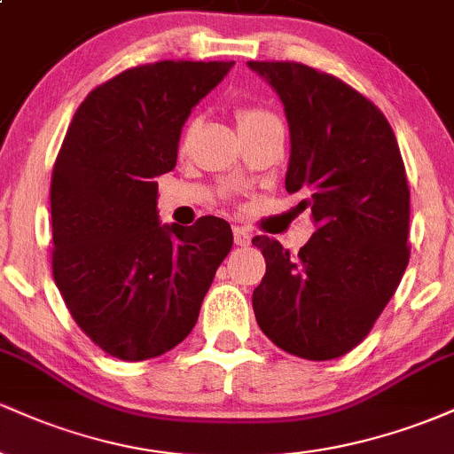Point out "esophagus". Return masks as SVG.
<instances>
[{
    "mask_svg": "<svg viewBox=\"0 0 454 454\" xmlns=\"http://www.w3.org/2000/svg\"><path fill=\"white\" fill-rule=\"evenodd\" d=\"M234 234V243L239 245V247H247V245H252V234H249L245 228H234L232 231Z\"/></svg>",
    "mask_w": 454,
    "mask_h": 454,
    "instance_id": "obj_1",
    "label": "esophagus"
}]
</instances>
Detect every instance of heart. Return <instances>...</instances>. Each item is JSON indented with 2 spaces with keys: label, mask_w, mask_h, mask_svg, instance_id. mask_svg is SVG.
Returning <instances> with one entry per match:
<instances>
[{
  "label": "heart",
  "mask_w": 454,
  "mask_h": 454,
  "mask_svg": "<svg viewBox=\"0 0 454 454\" xmlns=\"http://www.w3.org/2000/svg\"><path fill=\"white\" fill-rule=\"evenodd\" d=\"M237 119H239V128H245V126H254V123H260V121H269V119H275V117L269 111H262V108H239ZM196 126H198V119L194 117L185 123L184 132H181V145L190 143V138L194 137L196 132Z\"/></svg>",
  "instance_id": "heart-1"
}]
</instances>
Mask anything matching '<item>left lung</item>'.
Segmentation results:
<instances>
[{
	"mask_svg": "<svg viewBox=\"0 0 454 454\" xmlns=\"http://www.w3.org/2000/svg\"><path fill=\"white\" fill-rule=\"evenodd\" d=\"M278 91L290 126L288 194L316 232L293 256L254 237L267 273L252 305L275 346L307 361L356 348L408 267L410 187L393 128L350 85L296 61H247Z\"/></svg>",
	"mask_w": 454,
	"mask_h": 454,
	"instance_id": "8db88e82",
	"label": "left lung"
}]
</instances>
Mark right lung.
I'll use <instances>...</instances> for the list:
<instances>
[{"label":"right lung","mask_w":454,"mask_h":454,"mask_svg":"<svg viewBox=\"0 0 454 454\" xmlns=\"http://www.w3.org/2000/svg\"><path fill=\"white\" fill-rule=\"evenodd\" d=\"M234 61H158L82 100L51 179L53 278L90 340L121 361L173 350L194 328L232 247L220 217L161 226L158 181L176 164L192 108Z\"/></svg>","instance_id":"1"}]
</instances>
